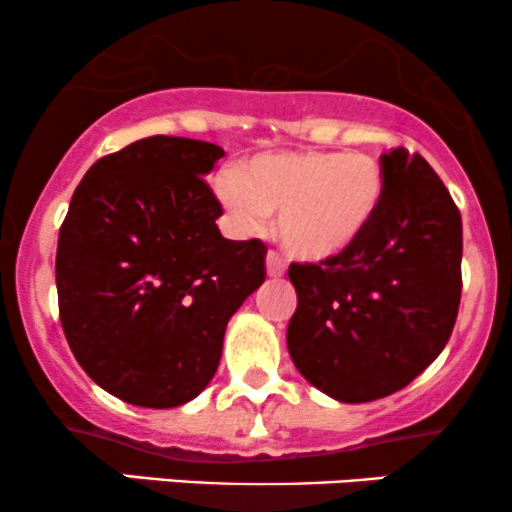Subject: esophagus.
Listing matches in <instances>:
<instances>
[{"label": "esophagus", "instance_id": "esophagus-1", "mask_svg": "<svg viewBox=\"0 0 512 512\" xmlns=\"http://www.w3.org/2000/svg\"><path fill=\"white\" fill-rule=\"evenodd\" d=\"M284 272H286L284 257L276 255V252H269V255H267V274L269 276H284Z\"/></svg>", "mask_w": 512, "mask_h": 512}]
</instances>
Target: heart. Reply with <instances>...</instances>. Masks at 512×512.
<instances>
[{
    "mask_svg": "<svg viewBox=\"0 0 512 512\" xmlns=\"http://www.w3.org/2000/svg\"><path fill=\"white\" fill-rule=\"evenodd\" d=\"M219 199L238 231L257 233L276 216V236L301 260H330L366 233L385 195L383 166L361 151H269L219 180Z\"/></svg>",
    "mask_w": 512,
    "mask_h": 512,
    "instance_id": "b5f03b06",
    "label": "heart"
}]
</instances>
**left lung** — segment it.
I'll use <instances>...</instances> for the list:
<instances>
[{"mask_svg":"<svg viewBox=\"0 0 512 512\" xmlns=\"http://www.w3.org/2000/svg\"><path fill=\"white\" fill-rule=\"evenodd\" d=\"M385 195L361 238L289 267L298 308L286 344L298 373L339 402L407 387L448 344L462 296V219L424 156H380Z\"/></svg>","mask_w":512,"mask_h":512,"instance_id":"8db88e82","label":"left lung"}]
</instances>
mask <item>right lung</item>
Returning <instances> with one entry per match:
<instances>
[{
    "label": "right lung",
    "mask_w": 512,
    "mask_h": 512,
    "mask_svg": "<svg viewBox=\"0 0 512 512\" xmlns=\"http://www.w3.org/2000/svg\"><path fill=\"white\" fill-rule=\"evenodd\" d=\"M209 142L156 137L98 158L57 243L64 337L88 378L122 402L170 409L214 378L231 315L264 281L262 240H228L204 175Z\"/></svg>",
    "instance_id": "right-lung-1"
}]
</instances>
